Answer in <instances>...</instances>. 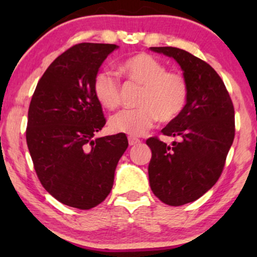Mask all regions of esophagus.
I'll list each match as a JSON object with an SVG mask.
<instances>
[{"mask_svg":"<svg viewBox=\"0 0 257 257\" xmlns=\"http://www.w3.org/2000/svg\"><path fill=\"white\" fill-rule=\"evenodd\" d=\"M139 143H140L139 139L135 138V137H128V145L130 146H136V145H138Z\"/></svg>","mask_w":257,"mask_h":257,"instance_id":"esophagus-1","label":"esophagus"}]
</instances>
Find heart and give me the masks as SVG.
<instances>
[{
    "instance_id": "1",
    "label": "heart",
    "mask_w": 257,
    "mask_h": 257,
    "mask_svg": "<svg viewBox=\"0 0 257 257\" xmlns=\"http://www.w3.org/2000/svg\"><path fill=\"white\" fill-rule=\"evenodd\" d=\"M119 70L128 82L142 85V90L137 98L138 108L121 111L110 119L112 132L143 136L158 119L170 122L185 108L188 99L187 80L180 72L166 71L159 59L149 54H137L122 61ZM92 90L98 103L107 110H114L120 104V84L112 72L98 71Z\"/></svg>"
}]
</instances>
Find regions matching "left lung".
I'll return each mask as SVG.
<instances>
[{"label": "left lung", "mask_w": 257, "mask_h": 257, "mask_svg": "<svg viewBox=\"0 0 257 257\" xmlns=\"http://www.w3.org/2000/svg\"><path fill=\"white\" fill-rule=\"evenodd\" d=\"M150 49L174 58L188 84L185 108L161 130L180 140L172 146L158 138L146 140L152 151L151 189L166 205L181 206L209 191L222 173L235 136L233 101L220 76L202 59L178 48Z\"/></svg>", "instance_id": "left-lung-1"}]
</instances>
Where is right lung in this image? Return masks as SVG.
I'll return each instance as SVG.
<instances>
[{
	"label": "right lung",
	"instance_id": "obj_1",
	"mask_svg": "<svg viewBox=\"0 0 257 257\" xmlns=\"http://www.w3.org/2000/svg\"><path fill=\"white\" fill-rule=\"evenodd\" d=\"M115 44L80 43L58 56L38 82L28 112L27 144L43 187L66 206L90 209L110 194L122 133L94 138L105 125L92 83Z\"/></svg>",
	"mask_w": 257,
	"mask_h": 257
}]
</instances>
